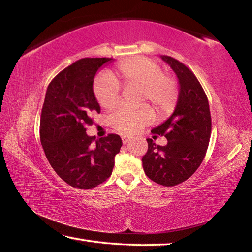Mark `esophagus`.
I'll return each instance as SVG.
<instances>
[{"label": "esophagus", "mask_w": 252, "mask_h": 252, "mask_svg": "<svg viewBox=\"0 0 252 252\" xmlns=\"http://www.w3.org/2000/svg\"><path fill=\"white\" fill-rule=\"evenodd\" d=\"M129 141H130V136H126V135L122 136V142H123V144H126Z\"/></svg>", "instance_id": "34e87169"}]
</instances>
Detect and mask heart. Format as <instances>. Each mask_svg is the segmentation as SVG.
Returning <instances> with one entry per match:
<instances>
[{
  "mask_svg": "<svg viewBox=\"0 0 252 252\" xmlns=\"http://www.w3.org/2000/svg\"><path fill=\"white\" fill-rule=\"evenodd\" d=\"M120 87L140 88L139 102L149 101L160 116L171 113L179 96L177 80L163 73L155 60L134 57L121 61L109 75H99L93 93L102 108L112 109L120 100ZM153 120L148 105L120 106L111 114V125L121 133H134Z\"/></svg>",
  "mask_w": 252,
  "mask_h": 252,
  "instance_id": "1",
  "label": "heart"
}]
</instances>
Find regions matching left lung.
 <instances>
[{"instance_id": "1", "label": "left lung", "mask_w": 252, "mask_h": 252, "mask_svg": "<svg viewBox=\"0 0 252 252\" xmlns=\"http://www.w3.org/2000/svg\"><path fill=\"white\" fill-rule=\"evenodd\" d=\"M161 58L177 74L180 92L172 116L152 130L164 135L168 143L159 146L147 139L142 165L152 181L173 187L189 179L203 161L210 141L211 114L208 97L193 72L174 58Z\"/></svg>"}]
</instances>
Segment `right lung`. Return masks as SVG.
Returning a JSON list of instances; mask_svg holds the SVG:
<instances>
[{
	"label": "right lung",
	"instance_id": "add662e5",
	"mask_svg": "<svg viewBox=\"0 0 252 252\" xmlns=\"http://www.w3.org/2000/svg\"><path fill=\"white\" fill-rule=\"evenodd\" d=\"M110 58H84L51 81L40 120V139L46 159L58 176L78 189H92L108 179L122 140L108 134L95 140L87 134L92 116L100 113L93 93L96 71Z\"/></svg>",
	"mask_w": 252,
	"mask_h": 252
}]
</instances>
